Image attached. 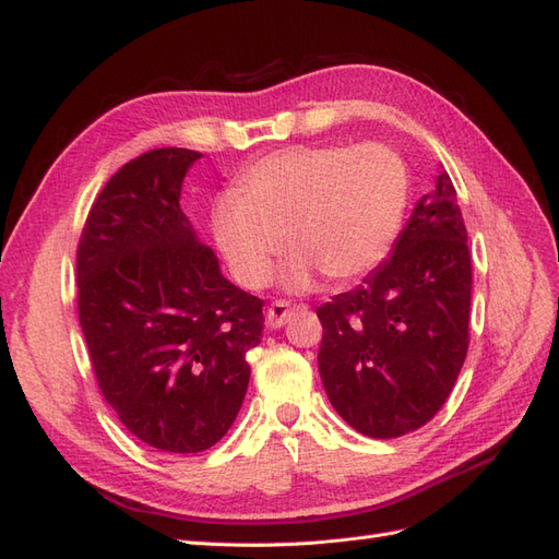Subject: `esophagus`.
<instances>
[{
    "label": "esophagus",
    "mask_w": 559,
    "mask_h": 559,
    "mask_svg": "<svg viewBox=\"0 0 559 559\" xmlns=\"http://www.w3.org/2000/svg\"><path fill=\"white\" fill-rule=\"evenodd\" d=\"M292 306L286 300H275L273 306L267 308V312H265V324H267V329H282L286 321L292 319Z\"/></svg>",
    "instance_id": "34e87169"
}]
</instances>
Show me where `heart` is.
Listing matches in <instances>:
<instances>
[{"label":"heart","mask_w":559,"mask_h":559,"mask_svg":"<svg viewBox=\"0 0 559 559\" xmlns=\"http://www.w3.org/2000/svg\"><path fill=\"white\" fill-rule=\"evenodd\" d=\"M235 195L212 210L214 240L233 275L261 289L286 242L282 282L302 292L324 273L357 280L396 240L411 195L408 165L378 142L289 146L247 167Z\"/></svg>","instance_id":"b5f03b06"}]
</instances>
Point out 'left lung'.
<instances>
[{
	"label": "left lung",
	"instance_id": "1",
	"mask_svg": "<svg viewBox=\"0 0 559 559\" xmlns=\"http://www.w3.org/2000/svg\"><path fill=\"white\" fill-rule=\"evenodd\" d=\"M471 284L464 216L441 170L392 257L317 308L319 376L352 429L399 438L443 408L468 352Z\"/></svg>",
	"mask_w": 559,
	"mask_h": 559
}]
</instances>
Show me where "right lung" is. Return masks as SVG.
Returning a JSON list of instances; mask_svg holds the SVG:
<instances>
[{
  "mask_svg": "<svg viewBox=\"0 0 559 559\" xmlns=\"http://www.w3.org/2000/svg\"><path fill=\"white\" fill-rule=\"evenodd\" d=\"M198 151L165 146L99 191L76 249L79 321L121 425L177 454L212 448L238 417L263 300L230 284L179 207Z\"/></svg>",
  "mask_w": 559,
  "mask_h": 559,
  "instance_id": "right-lung-1",
  "label": "right lung"
}]
</instances>
